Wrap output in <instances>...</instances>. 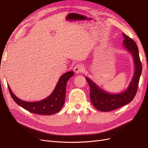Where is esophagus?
I'll use <instances>...</instances> for the list:
<instances>
[{"instance_id": "1", "label": "esophagus", "mask_w": 148, "mask_h": 148, "mask_svg": "<svg viewBox=\"0 0 148 148\" xmlns=\"http://www.w3.org/2000/svg\"><path fill=\"white\" fill-rule=\"evenodd\" d=\"M84 70V67L82 64H77L74 67V71L77 73L83 72Z\"/></svg>"}]
</instances>
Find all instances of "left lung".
<instances>
[{
  "mask_svg": "<svg viewBox=\"0 0 148 148\" xmlns=\"http://www.w3.org/2000/svg\"><path fill=\"white\" fill-rule=\"evenodd\" d=\"M123 45L130 52L135 63V73L126 91L118 94H110L99 88L92 81L86 78L90 88V100L94 107L102 112H108L117 109L128 104L135 97L138 87L142 71V65L139 56L138 48L136 42L128 36L123 33Z\"/></svg>",
  "mask_w": 148,
  "mask_h": 148,
  "instance_id": "8db88e82",
  "label": "left lung"
}]
</instances>
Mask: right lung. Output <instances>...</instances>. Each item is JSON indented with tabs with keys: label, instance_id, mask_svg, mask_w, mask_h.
Segmentation results:
<instances>
[{
	"label": "right lung",
	"instance_id": "1",
	"mask_svg": "<svg viewBox=\"0 0 148 148\" xmlns=\"http://www.w3.org/2000/svg\"><path fill=\"white\" fill-rule=\"evenodd\" d=\"M74 75L73 71H70L62 75L51 95L42 101L29 102L18 98L8 86L10 94L17 104L31 113L39 115H50L57 113L63 107L65 102L66 86L67 81Z\"/></svg>",
	"mask_w": 148,
	"mask_h": 148
}]
</instances>
